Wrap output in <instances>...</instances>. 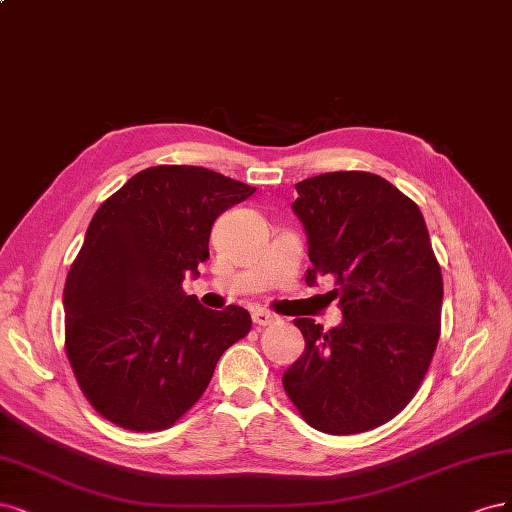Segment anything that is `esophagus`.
Masks as SVG:
<instances>
[{"label":"esophagus","mask_w":512,"mask_h":512,"mask_svg":"<svg viewBox=\"0 0 512 512\" xmlns=\"http://www.w3.org/2000/svg\"><path fill=\"white\" fill-rule=\"evenodd\" d=\"M278 319L272 315V312H268V310H255L253 312V323L257 325V327H266V325H272V323H276Z\"/></svg>","instance_id":"1"}]
</instances>
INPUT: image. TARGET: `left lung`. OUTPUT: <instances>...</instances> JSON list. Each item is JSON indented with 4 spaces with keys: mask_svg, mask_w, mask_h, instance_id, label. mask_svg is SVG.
<instances>
[{
    "mask_svg": "<svg viewBox=\"0 0 512 512\" xmlns=\"http://www.w3.org/2000/svg\"><path fill=\"white\" fill-rule=\"evenodd\" d=\"M312 268L342 325L295 319L304 355L283 374L302 419L325 434H361L415 398L440 338L442 274L419 206L370 172H327L295 185Z\"/></svg>",
    "mask_w": 512,
    "mask_h": 512,
    "instance_id": "left-lung-1",
    "label": "left lung"
}]
</instances>
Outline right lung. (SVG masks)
I'll return each mask as SVG.
<instances>
[{
	"label": "right lung",
	"instance_id": "add662e5",
	"mask_svg": "<svg viewBox=\"0 0 512 512\" xmlns=\"http://www.w3.org/2000/svg\"><path fill=\"white\" fill-rule=\"evenodd\" d=\"M255 187L197 166L131 176L97 208L63 289L65 353L89 404L131 432H161L202 398L219 357L251 332L242 306L183 291L212 223Z\"/></svg>",
	"mask_w": 512,
	"mask_h": 512
}]
</instances>
